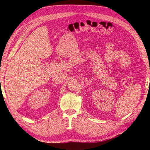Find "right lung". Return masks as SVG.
<instances>
[{"mask_svg":"<svg viewBox=\"0 0 150 150\" xmlns=\"http://www.w3.org/2000/svg\"><path fill=\"white\" fill-rule=\"evenodd\" d=\"M0 81H1V80H0Z\"/></svg>","mask_w":150,"mask_h":150,"instance_id":"add662e5","label":"right lung"}]
</instances>
